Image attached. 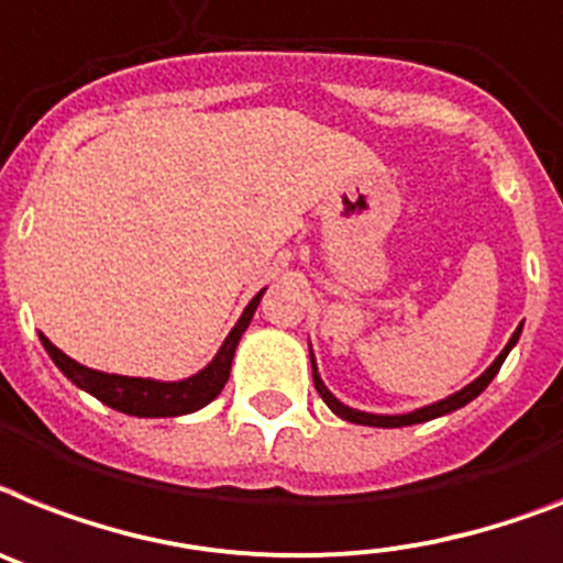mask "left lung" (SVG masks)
I'll use <instances>...</instances> for the list:
<instances>
[{
  "mask_svg": "<svg viewBox=\"0 0 563 563\" xmlns=\"http://www.w3.org/2000/svg\"><path fill=\"white\" fill-rule=\"evenodd\" d=\"M521 329H523V323L518 325V329H515L512 338H509V343H507V346H504V352H500L498 357H495V361H493V366H489V369H486L481 377H475V380H472L470 386H464V389L455 391V395H450V398L438 400V404L423 406V409H415V412H409V415H372V412H357V409H352V406L340 404V400L334 398L332 391L325 389L323 380H320L318 366H314V354H311V377H314V389H318V395H320V398H323V404L329 406V409H332V412L338 415V418L349 420V423H363V427H384V429L412 427V423H423V420H432V418H441V415L455 412V409H461V406H466V404H470V400L478 398L481 391H484L486 386L493 384V377L498 375L500 363L507 361L509 349H512L515 343H518V338H521Z\"/></svg>",
  "mask_w": 563,
  "mask_h": 563,
  "instance_id": "obj_1",
  "label": "left lung"
}]
</instances>
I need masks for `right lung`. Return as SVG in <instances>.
<instances>
[{
  "instance_id": "1",
  "label": "right lung",
  "mask_w": 563,
  "mask_h": 563,
  "mask_svg": "<svg viewBox=\"0 0 563 563\" xmlns=\"http://www.w3.org/2000/svg\"><path fill=\"white\" fill-rule=\"evenodd\" d=\"M260 295H254V300L245 306V311L240 314L238 325L231 329L229 338L223 340L220 352L214 354V361L200 369L197 375L186 377V380H174V384H163V380H151V377H125V375H108V372L88 369L82 363L70 361L68 354L59 352V349L51 343L45 334H40L42 346L51 354V361L59 366L70 384H77L79 389H85L88 395H93L97 400H102L106 406L117 409V412L134 415V418H177V415H188L202 409L206 404L223 391L225 380L231 375V361H234V349H238L240 338L249 329L254 318V309H257Z\"/></svg>"
}]
</instances>
